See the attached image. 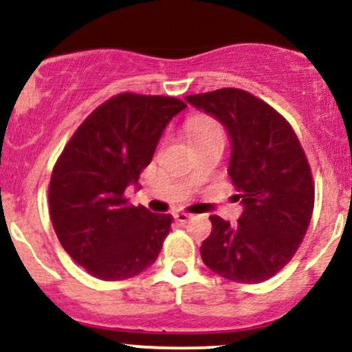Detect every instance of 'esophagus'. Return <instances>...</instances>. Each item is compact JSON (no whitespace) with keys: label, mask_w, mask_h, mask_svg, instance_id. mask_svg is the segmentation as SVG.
I'll list each match as a JSON object with an SVG mask.
<instances>
[{"label":"esophagus","mask_w":352,"mask_h":352,"mask_svg":"<svg viewBox=\"0 0 352 352\" xmlns=\"http://www.w3.org/2000/svg\"><path fill=\"white\" fill-rule=\"evenodd\" d=\"M173 217H175V220H177V221H180V223H186V221L189 220V218L192 217V214H190V213H186V211H177V213L173 214Z\"/></svg>","instance_id":"1"}]
</instances>
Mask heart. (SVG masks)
Instances as JSON below:
<instances>
[{
  "mask_svg": "<svg viewBox=\"0 0 352 352\" xmlns=\"http://www.w3.org/2000/svg\"><path fill=\"white\" fill-rule=\"evenodd\" d=\"M187 132H189L196 148L213 141L225 142L223 127L217 120H213V118H196V120L189 122Z\"/></svg>",
  "mask_w": 352,
  "mask_h": 352,
  "instance_id": "heart-1",
  "label": "heart"
}]
</instances>
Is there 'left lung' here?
I'll list each match as a JSON object with an SVG mask.
<instances>
[{
	"label": "left lung",
	"mask_w": 352,
	"mask_h": 352,
	"mask_svg": "<svg viewBox=\"0 0 352 352\" xmlns=\"http://www.w3.org/2000/svg\"><path fill=\"white\" fill-rule=\"evenodd\" d=\"M186 100L227 129L228 175L244 204L235 225L211 214L201 258L227 280H268L291 261L311 220L315 184L305 149L291 124L248 91L223 87Z\"/></svg>",
	"instance_id": "1"
}]
</instances>
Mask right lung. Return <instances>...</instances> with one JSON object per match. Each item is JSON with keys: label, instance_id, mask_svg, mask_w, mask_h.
Listing matches in <instances>:
<instances>
[{"label": "right lung", "instance_id": "right-lung-1", "mask_svg": "<svg viewBox=\"0 0 352 352\" xmlns=\"http://www.w3.org/2000/svg\"><path fill=\"white\" fill-rule=\"evenodd\" d=\"M186 107L172 96L117 94L78 125L54 163L47 194L53 228L93 277L127 280L158 258L173 217L134 206L125 189L138 184L166 124Z\"/></svg>", "mask_w": 352, "mask_h": 352}]
</instances>
